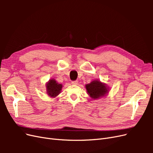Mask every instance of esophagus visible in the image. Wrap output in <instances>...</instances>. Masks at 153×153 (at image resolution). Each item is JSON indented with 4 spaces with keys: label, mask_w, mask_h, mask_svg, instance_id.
<instances>
[{
    "label": "esophagus",
    "mask_w": 153,
    "mask_h": 153,
    "mask_svg": "<svg viewBox=\"0 0 153 153\" xmlns=\"http://www.w3.org/2000/svg\"><path fill=\"white\" fill-rule=\"evenodd\" d=\"M78 83V80H75V81H72L71 82V84H73V85H77Z\"/></svg>",
    "instance_id": "1"
}]
</instances>
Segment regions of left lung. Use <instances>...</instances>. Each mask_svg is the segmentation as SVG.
I'll list each match as a JSON object with an SVG mask.
<instances>
[{"instance_id": "obj_1", "label": "left lung", "mask_w": 153, "mask_h": 153, "mask_svg": "<svg viewBox=\"0 0 153 153\" xmlns=\"http://www.w3.org/2000/svg\"><path fill=\"white\" fill-rule=\"evenodd\" d=\"M87 94L92 99H99L105 96L108 92V87L104 83L98 80L92 81L90 84L85 85Z\"/></svg>"}]
</instances>
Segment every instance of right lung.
<instances>
[{
    "instance_id": "add662e5",
    "label": "right lung",
    "mask_w": 153,
    "mask_h": 153,
    "mask_svg": "<svg viewBox=\"0 0 153 153\" xmlns=\"http://www.w3.org/2000/svg\"><path fill=\"white\" fill-rule=\"evenodd\" d=\"M47 87V92L49 96L55 98L58 96L62 90V85L55 81V79H50L46 84Z\"/></svg>"
}]
</instances>
